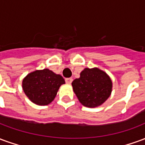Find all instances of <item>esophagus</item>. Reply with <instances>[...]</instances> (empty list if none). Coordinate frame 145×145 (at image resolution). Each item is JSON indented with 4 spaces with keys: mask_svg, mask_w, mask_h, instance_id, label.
<instances>
[{
    "mask_svg": "<svg viewBox=\"0 0 145 145\" xmlns=\"http://www.w3.org/2000/svg\"><path fill=\"white\" fill-rule=\"evenodd\" d=\"M73 79L71 78H66L65 79V82H66V83H67V84H71V82H72Z\"/></svg>",
    "mask_w": 145,
    "mask_h": 145,
    "instance_id": "34e87169",
    "label": "esophagus"
}]
</instances>
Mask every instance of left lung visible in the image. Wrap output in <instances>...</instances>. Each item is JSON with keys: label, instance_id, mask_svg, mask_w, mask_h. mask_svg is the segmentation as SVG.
<instances>
[{"label": "left lung", "instance_id": "1", "mask_svg": "<svg viewBox=\"0 0 145 145\" xmlns=\"http://www.w3.org/2000/svg\"><path fill=\"white\" fill-rule=\"evenodd\" d=\"M72 87L83 106L94 108L101 106L110 96L112 83L103 71L85 68L80 74V78L73 81Z\"/></svg>", "mask_w": 145, "mask_h": 145}]
</instances>
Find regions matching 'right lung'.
I'll list each match as a JSON object with an SVG mask.
<instances>
[{
  "label": "right lung",
  "instance_id": "right-lung-1",
  "mask_svg": "<svg viewBox=\"0 0 145 145\" xmlns=\"http://www.w3.org/2000/svg\"><path fill=\"white\" fill-rule=\"evenodd\" d=\"M65 84L63 77L49 69L29 73L22 81L27 97L39 106H46L54 100L60 85Z\"/></svg>",
  "mask_w": 145,
  "mask_h": 145
}]
</instances>
